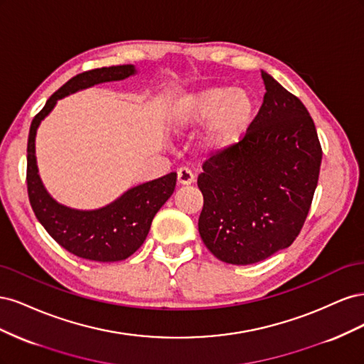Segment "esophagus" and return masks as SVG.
<instances>
[{"label":"esophagus","mask_w":364,"mask_h":364,"mask_svg":"<svg viewBox=\"0 0 364 364\" xmlns=\"http://www.w3.org/2000/svg\"><path fill=\"white\" fill-rule=\"evenodd\" d=\"M178 182L181 185H191L194 182V174L190 168L182 167L178 170Z\"/></svg>","instance_id":"esophagus-1"}]
</instances>
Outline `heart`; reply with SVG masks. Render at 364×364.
I'll list each match as a JSON object with an SVG mask.
<instances>
[{
  "label": "heart",
  "instance_id": "obj_1",
  "mask_svg": "<svg viewBox=\"0 0 364 364\" xmlns=\"http://www.w3.org/2000/svg\"><path fill=\"white\" fill-rule=\"evenodd\" d=\"M255 115V102L245 87L213 86L182 98L173 114L176 129H190L206 121L197 144L220 155L245 138Z\"/></svg>",
  "mask_w": 364,
  "mask_h": 364
}]
</instances>
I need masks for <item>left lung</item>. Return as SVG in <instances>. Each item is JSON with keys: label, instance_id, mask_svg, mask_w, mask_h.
<instances>
[{"label": "left lung", "instance_id": "8db88e82", "mask_svg": "<svg viewBox=\"0 0 364 364\" xmlns=\"http://www.w3.org/2000/svg\"><path fill=\"white\" fill-rule=\"evenodd\" d=\"M266 94L245 138L203 164L199 234L214 257L246 266L299 235L321 171L314 121L299 98L261 70Z\"/></svg>", "mask_w": 364, "mask_h": 364}]
</instances>
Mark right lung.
<instances>
[{
  "mask_svg": "<svg viewBox=\"0 0 364 364\" xmlns=\"http://www.w3.org/2000/svg\"><path fill=\"white\" fill-rule=\"evenodd\" d=\"M135 65H117L77 74L54 92L33 118L27 144V188L30 205L39 223L58 243L74 255L100 262L129 258L144 243L153 217L167 202L176 186L174 171L132 186L111 203L97 209H75L53 199L41 179L36 161V134L58 102L94 85L129 79Z\"/></svg>",
  "mask_w": 364,
  "mask_h": 364,
  "instance_id": "right-lung-1",
  "label": "right lung"
}]
</instances>
